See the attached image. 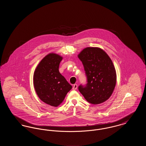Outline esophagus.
<instances>
[{
	"label": "esophagus",
	"mask_w": 146,
	"mask_h": 146,
	"mask_svg": "<svg viewBox=\"0 0 146 146\" xmlns=\"http://www.w3.org/2000/svg\"><path fill=\"white\" fill-rule=\"evenodd\" d=\"M77 88H78V85H77L76 84H74L72 89H73V90H76V89H77Z\"/></svg>",
	"instance_id": "obj_1"
}]
</instances>
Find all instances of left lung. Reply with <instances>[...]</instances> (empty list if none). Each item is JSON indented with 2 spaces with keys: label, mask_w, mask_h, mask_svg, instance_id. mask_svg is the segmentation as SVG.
<instances>
[{
  "label": "left lung",
  "mask_w": 146,
  "mask_h": 146,
  "mask_svg": "<svg viewBox=\"0 0 146 146\" xmlns=\"http://www.w3.org/2000/svg\"><path fill=\"white\" fill-rule=\"evenodd\" d=\"M78 57L84 66L87 83L80 84L78 90L91 104H101L107 100L116 84V72L111 59L102 49L86 48Z\"/></svg>",
  "instance_id": "8db88e82"
}]
</instances>
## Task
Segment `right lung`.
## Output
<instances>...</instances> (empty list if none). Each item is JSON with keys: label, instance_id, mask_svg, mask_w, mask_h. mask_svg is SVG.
<instances>
[{"label": "right lung", "instance_id": "1", "mask_svg": "<svg viewBox=\"0 0 146 146\" xmlns=\"http://www.w3.org/2000/svg\"><path fill=\"white\" fill-rule=\"evenodd\" d=\"M62 57L57 54L46 56L35 70L33 83L39 98L50 106L57 107L62 102L72 86L59 72Z\"/></svg>", "mask_w": 146, "mask_h": 146}]
</instances>
